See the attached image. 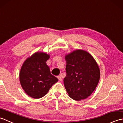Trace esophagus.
<instances>
[{"instance_id": "34e87169", "label": "esophagus", "mask_w": 123, "mask_h": 123, "mask_svg": "<svg viewBox=\"0 0 123 123\" xmlns=\"http://www.w3.org/2000/svg\"><path fill=\"white\" fill-rule=\"evenodd\" d=\"M57 79H59V81H62V77L61 75H59V76H57Z\"/></svg>"}]
</instances>
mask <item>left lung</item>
Returning <instances> with one entry per match:
<instances>
[{"label": "left lung", "instance_id": "1", "mask_svg": "<svg viewBox=\"0 0 123 123\" xmlns=\"http://www.w3.org/2000/svg\"><path fill=\"white\" fill-rule=\"evenodd\" d=\"M67 75L64 79L65 88L70 97L76 101L89 97L97 86L100 69L90 53L77 49L65 55Z\"/></svg>", "mask_w": 123, "mask_h": 123}]
</instances>
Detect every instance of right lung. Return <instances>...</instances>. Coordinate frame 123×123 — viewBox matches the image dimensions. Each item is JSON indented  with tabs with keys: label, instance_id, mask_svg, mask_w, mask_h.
<instances>
[{
	"label": "right lung",
	"instance_id": "add662e5",
	"mask_svg": "<svg viewBox=\"0 0 123 123\" xmlns=\"http://www.w3.org/2000/svg\"><path fill=\"white\" fill-rule=\"evenodd\" d=\"M50 55L38 51L25 60L19 72V81L27 95L34 99L45 96L58 79L51 74L46 64Z\"/></svg>",
	"mask_w": 123,
	"mask_h": 123
}]
</instances>
